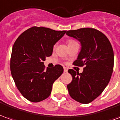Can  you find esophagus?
I'll list each match as a JSON object with an SVG mask.
<instances>
[{"label": "esophagus", "instance_id": "34e87169", "mask_svg": "<svg viewBox=\"0 0 120 120\" xmlns=\"http://www.w3.org/2000/svg\"><path fill=\"white\" fill-rule=\"evenodd\" d=\"M64 72H67L68 71V68L66 67H64Z\"/></svg>", "mask_w": 120, "mask_h": 120}]
</instances>
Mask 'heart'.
Instances as JSON below:
<instances>
[{"label": "heart", "mask_w": 120, "mask_h": 120, "mask_svg": "<svg viewBox=\"0 0 120 120\" xmlns=\"http://www.w3.org/2000/svg\"><path fill=\"white\" fill-rule=\"evenodd\" d=\"M68 45H69L73 44V43H77V42L75 41V40H69L68 41Z\"/></svg>", "instance_id": "1"}]
</instances>
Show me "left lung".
I'll return each instance as SVG.
<instances>
[{"label": "left lung", "mask_w": 120, "mask_h": 120, "mask_svg": "<svg viewBox=\"0 0 120 120\" xmlns=\"http://www.w3.org/2000/svg\"><path fill=\"white\" fill-rule=\"evenodd\" d=\"M66 34L81 44V50L73 64L85 66L80 73L68 70L72 76V81L67 85L69 94L81 104H89L103 92L109 82L114 67L113 49L106 36L95 29L70 30Z\"/></svg>", "instance_id": "1"}]
</instances>
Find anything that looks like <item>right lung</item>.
Listing matches in <instances>:
<instances>
[{
	"instance_id": "add662e5",
	"label": "right lung",
	"mask_w": 120,
	"mask_h": 120,
	"mask_svg": "<svg viewBox=\"0 0 120 120\" xmlns=\"http://www.w3.org/2000/svg\"><path fill=\"white\" fill-rule=\"evenodd\" d=\"M66 30L32 27L21 34L13 45L10 61L12 77L21 94L32 102L49 97L54 81L63 72L60 64L45 69L43 61Z\"/></svg>"
}]
</instances>
